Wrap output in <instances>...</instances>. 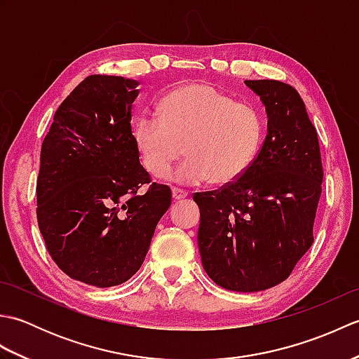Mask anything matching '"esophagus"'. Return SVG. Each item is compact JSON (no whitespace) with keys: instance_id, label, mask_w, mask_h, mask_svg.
Returning <instances> with one entry per match:
<instances>
[{"instance_id":"34e87169","label":"esophagus","mask_w":359,"mask_h":359,"mask_svg":"<svg viewBox=\"0 0 359 359\" xmlns=\"http://www.w3.org/2000/svg\"><path fill=\"white\" fill-rule=\"evenodd\" d=\"M188 197V193L184 191V189H179V188H172V199L174 201H182Z\"/></svg>"}]
</instances>
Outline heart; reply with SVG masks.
<instances>
[{
	"label": "heart",
	"instance_id": "obj_1",
	"mask_svg": "<svg viewBox=\"0 0 359 359\" xmlns=\"http://www.w3.org/2000/svg\"><path fill=\"white\" fill-rule=\"evenodd\" d=\"M134 140L147 171L157 179L174 163L188 158L174 174L184 185L225 187L245 174L261 149L264 117L255 106L207 85H187L168 94L157 116H143L134 126Z\"/></svg>",
	"mask_w": 359,
	"mask_h": 359
}]
</instances>
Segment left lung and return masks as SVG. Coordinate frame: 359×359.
I'll return each mask as SVG.
<instances>
[{
	"mask_svg": "<svg viewBox=\"0 0 359 359\" xmlns=\"http://www.w3.org/2000/svg\"><path fill=\"white\" fill-rule=\"evenodd\" d=\"M266 112V137L250 170L231 185L196 193L202 265L217 285L261 292L285 280L313 243L324 177L316 128L297 90L245 80Z\"/></svg>",
	"mask_w": 359,
	"mask_h": 359,
	"instance_id": "1",
	"label": "left lung"
}]
</instances>
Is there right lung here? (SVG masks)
<instances>
[{
	"mask_svg": "<svg viewBox=\"0 0 359 359\" xmlns=\"http://www.w3.org/2000/svg\"><path fill=\"white\" fill-rule=\"evenodd\" d=\"M139 81L89 75L60 104L44 137L38 226L67 276L114 287L139 271L171 189L151 184L131 129Z\"/></svg>",
	"mask_w": 359,
	"mask_h": 359,
	"instance_id": "1",
	"label": "right lung"
}]
</instances>
